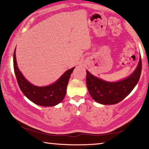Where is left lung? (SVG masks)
<instances>
[{
    "label": "left lung",
    "instance_id": "obj_1",
    "mask_svg": "<svg viewBox=\"0 0 149 149\" xmlns=\"http://www.w3.org/2000/svg\"><path fill=\"white\" fill-rule=\"evenodd\" d=\"M142 70L141 56L134 72L117 81H107L86 70V85L90 95L98 103L114 104L121 101L132 91L139 81Z\"/></svg>",
    "mask_w": 149,
    "mask_h": 149
}]
</instances>
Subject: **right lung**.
Returning <instances> with one entry per match:
<instances>
[{"label":"right lung","instance_id":"right-lung-1","mask_svg":"<svg viewBox=\"0 0 149 149\" xmlns=\"http://www.w3.org/2000/svg\"><path fill=\"white\" fill-rule=\"evenodd\" d=\"M15 51L16 48L13 54L14 72L19 86L24 95L33 103L40 106L52 107L60 103L66 95L69 79L75 67L66 71L57 80L51 84L45 86H37L27 80L19 70Z\"/></svg>","mask_w":149,"mask_h":149}]
</instances>
